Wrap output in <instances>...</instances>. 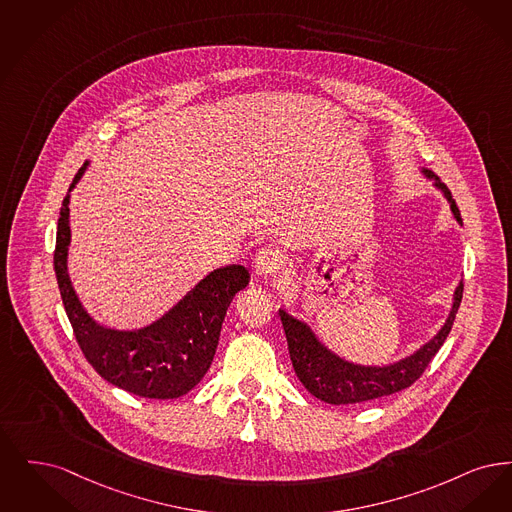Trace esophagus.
Returning a JSON list of instances; mask_svg holds the SVG:
<instances>
[{"label":"esophagus","mask_w":512,"mask_h":512,"mask_svg":"<svg viewBox=\"0 0 512 512\" xmlns=\"http://www.w3.org/2000/svg\"><path fill=\"white\" fill-rule=\"evenodd\" d=\"M283 266V258L277 250L273 248H262L258 250L256 258H254V271L260 277H269L273 273L279 271V267Z\"/></svg>","instance_id":"34e87169"}]
</instances>
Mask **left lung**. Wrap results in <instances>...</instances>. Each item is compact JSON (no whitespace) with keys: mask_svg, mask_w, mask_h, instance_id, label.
<instances>
[{"mask_svg":"<svg viewBox=\"0 0 512 512\" xmlns=\"http://www.w3.org/2000/svg\"><path fill=\"white\" fill-rule=\"evenodd\" d=\"M421 174L424 178L430 179L438 191H442V195L449 202L453 218L459 225H463L459 208L455 200L451 199V193L447 191L444 183L426 168H421ZM461 298L463 283H459L453 292V304L442 329L428 342H424L419 350L388 365H361L334 354L331 348H327L319 340V336L306 321L296 319L294 315L281 308L279 315L287 334L294 373L312 396L333 405L377 400L382 396H390L405 390L423 375L430 359L442 348L461 306Z\"/></svg>","mask_w":512,"mask_h":512,"instance_id":"obj_1","label":"left lung"}]
</instances>
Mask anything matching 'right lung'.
Listing matches in <instances>:
<instances>
[{
  "mask_svg": "<svg viewBox=\"0 0 512 512\" xmlns=\"http://www.w3.org/2000/svg\"><path fill=\"white\" fill-rule=\"evenodd\" d=\"M88 166L80 168L63 200L53 258L70 325L91 367L107 382L141 398L174 400L193 390L210 369L227 308L248 285L250 273L241 264L210 271L168 312L139 329H114L95 321L68 277V204Z\"/></svg>",
  "mask_w": 512,
  "mask_h": 512,
  "instance_id": "right-lung-1",
  "label": "right lung"
}]
</instances>
